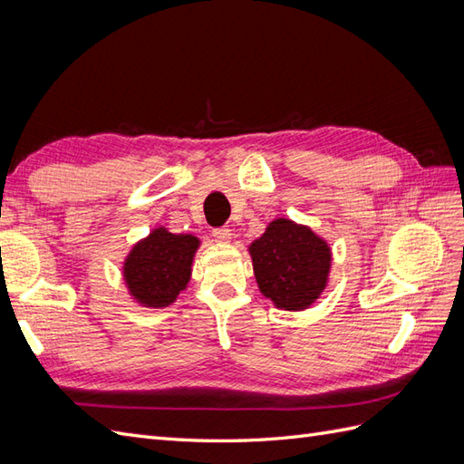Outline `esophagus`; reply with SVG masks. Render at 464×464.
Returning a JSON list of instances; mask_svg holds the SVG:
<instances>
[{"instance_id":"esophagus-1","label":"esophagus","mask_w":464,"mask_h":464,"mask_svg":"<svg viewBox=\"0 0 464 464\" xmlns=\"http://www.w3.org/2000/svg\"><path fill=\"white\" fill-rule=\"evenodd\" d=\"M213 236H215L217 242H230L232 232H230L228 228H215V230H213Z\"/></svg>"}]
</instances>
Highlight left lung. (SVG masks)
I'll return each instance as SVG.
<instances>
[{
	"mask_svg": "<svg viewBox=\"0 0 464 464\" xmlns=\"http://www.w3.org/2000/svg\"><path fill=\"white\" fill-rule=\"evenodd\" d=\"M257 285L266 298L285 310H305L325 288L331 251L307 227L278 218L251 244Z\"/></svg>",
	"mask_w": 464,
	"mask_h": 464,
	"instance_id": "left-lung-1",
	"label": "left lung"
}]
</instances>
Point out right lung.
<instances>
[{
    "mask_svg": "<svg viewBox=\"0 0 464 464\" xmlns=\"http://www.w3.org/2000/svg\"><path fill=\"white\" fill-rule=\"evenodd\" d=\"M198 246L199 240L191 234H170L164 228L139 242L123 265L135 300L152 307L172 304L188 285Z\"/></svg>",
    "mask_w": 464,
    "mask_h": 464,
    "instance_id": "obj_1",
    "label": "right lung"
}]
</instances>
